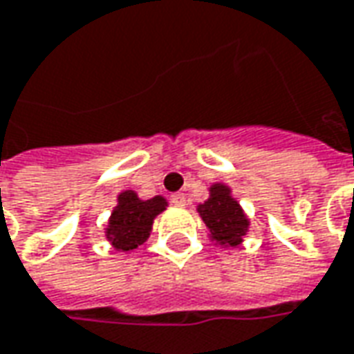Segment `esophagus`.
<instances>
[{"label": "esophagus", "mask_w": 354, "mask_h": 354, "mask_svg": "<svg viewBox=\"0 0 354 354\" xmlns=\"http://www.w3.org/2000/svg\"><path fill=\"white\" fill-rule=\"evenodd\" d=\"M169 201H171L175 206H185V202H187V196H185L183 192H173L171 196H169Z\"/></svg>", "instance_id": "obj_1"}]
</instances>
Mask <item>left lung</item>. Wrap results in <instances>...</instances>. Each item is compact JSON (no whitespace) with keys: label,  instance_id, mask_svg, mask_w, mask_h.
<instances>
[{"label":"left lung","instance_id":"8db88e82","mask_svg":"<svg viewBox=\"0 0 354 354\" xmlns=\"http://www.w3.org/2000/svg\"><path fill=\"white\" fill-rule=\"evenodd\" d=\"M202 221L208 225L212 239L221 245L235 247L247 233L248 221L235 198L229 196V189L223 185H214L212 194L198 206Z\"/></svg>","mask_w":354,"mask_h":354}]
</instances>
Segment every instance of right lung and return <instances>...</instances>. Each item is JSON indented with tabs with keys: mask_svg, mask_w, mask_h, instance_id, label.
<instances>
[{
	"mask_svg": "<svg viewBox=\"0 0 354 354\" xmlns=\"http://www.w3.org/2000/svg\"><path fill=\"white\" fill-rule=\"evenodd\" d=\"M165 209V201L156 196L152 201H138L133 191L119 194V206L113 209L107 239L119 250H133L142 245L152 229L153 218Z\"/></svg>",
	"mask_w": 354,
	"mask_h": 354,
	"instance_id": "add662e5",
	"label": "right lung"
}]
</instances>
